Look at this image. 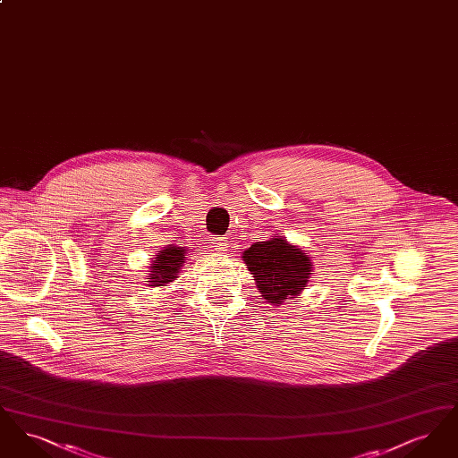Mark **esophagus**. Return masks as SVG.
<instances>
[{"label":"esophagus","instance_id":"obj_1","mask_svg":"<svg viewBox=\"0 0 458 458\" xmlns=\"http://www.w3.org/2000/svg\"><path fill=\"white\" fill-rule=\"evenodd\" d=\"M211 245H213L218 252H225V250H228V240H226V237L213 235V237H211Z\"/></svg>","mask_w":458,"mask_h":458}]
</instances>
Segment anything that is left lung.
Here are the masks:
<instances>
[{"label": "left lung", "instance_id": "obj_1", "mask_svg": "<svg viewBox=\"0 0 458 458\" xmlns=\"http://www.w3.org/2000/svg\"><path fill=\"white\" fill-rule=\"evenodd\" d=\"M242 259L254 276L262 299L271 305L297 297L312 275L310 258L280 237L252 243Z\"/></svg>", "mask_w": 458, "mask_h": 458}]
</instances>
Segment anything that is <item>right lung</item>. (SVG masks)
Returning a JSON list of instances; mask_svg holds the SVG:
<instances>
[{"label":"right lung","mask_w":458,"mask_h":458,"mask_svg":"<svg viewBox=\"0 0 458 458\" xmlns=\"http://www.w3.org/2000/svg\"><path fill=\"white\" fill-rule=\"evenodd\" d=\"M185 249L170 245L163 250H159L156 261L151 264L149 271V286H165V284L174 282L176 275L182 269V264L185 262Z\"/></svg>","instance_id":"add662e5"}]
</instances>
